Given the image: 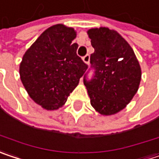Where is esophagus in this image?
<instances>
[{"label": "esophagus", "mask_w": 159, "mask_h": 159, "mask_svg": "<svg viewBox=\"0 0 159 159\" xmlns=\"http://www.w3.org/2000/svg\"><path fill=\"white\" fill-rule=\"evenodd\" d=\"M83 61H84L85 64H88V63H89V61H90V55H89V54L84 55V56L83 57Z\"/></svg>", "instance_id": "1"}]
</instances>
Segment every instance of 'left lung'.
Returning <instances> with one entry per match:
<instances>
[{
  "label": "left lung",
  "instance_id": "1",
  "mask_svg": "<svg viewBox=\"0 0 159 159\" xmlns=\"http://www.w3.org/2000/svg\"><path fill=\"white\" fill-rule=\"evenodd\" d=\"M94 47L90 56L94 69L90 81L84 77L92 107L111 116L124 109L138 90L141 68L129 43L117 32L107 27L87 31Z\"/></svg>",
  "mask_w": 159,
  "mask_h": 159
}]
</instances>
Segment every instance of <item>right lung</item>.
Here are the masks:
<instances>
[{
	"mask_svg": "<svg viewBox=\"0 0 159 159\" xmlns=\"http://www.w3.org/2000/svg\"><path fill=\"white\" fill-rule=\"evenodd\" d=\"M74 28L55 24L45 30L25 52L20 76L30 97L46 110L63 107L87 65L76 54Z\"/></svg>",
	"mask_w": 159,
	"mask_h": 159,
	"instance_id": "1",
	"label": "right lung"
}]
</instances>
